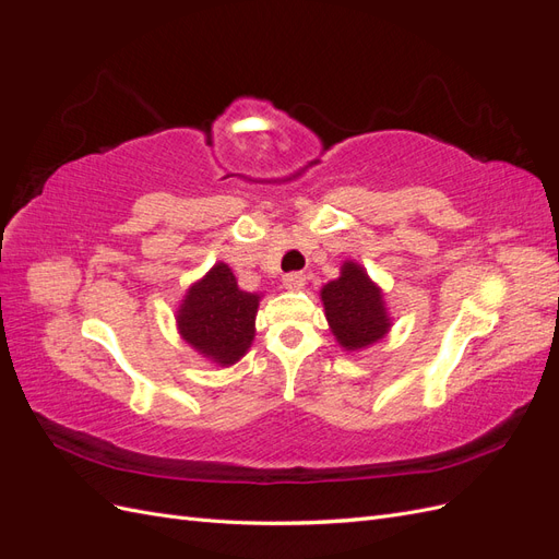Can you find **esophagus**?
<instances>
[{"instance_id":"obj_1","label":"esophagus","mask_w":559,"mask_h":559,"mask_svg":"<svg viewBox=\"0 0 559 559\" xmlns=\"http://www.w3.org/2000/svg\"><path fill=\"white\" fill-rule=\"evenodd\" d=\"M282 282H284V286H286V289H289V292H300L302 286H306L308 277L302 275V273H289V275H284Z\"/></svg>"}]
</instances>
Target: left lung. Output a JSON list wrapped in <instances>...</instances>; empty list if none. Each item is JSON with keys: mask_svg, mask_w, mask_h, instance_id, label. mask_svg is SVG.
<instances>
[{"mask_svg": "<svg viewBox=\"0 0 559 559\" xmlns=\"http://www.w3.org/2000/svg\"><path fill=\"white\" fill-rule=\"evenodd\" d=\"M319 298L335 343L345 352L368 349L392 331L380 284L357 261H343L341 277L321 286Z\"/></svg>", "mask_w": 559, "mask_h": 559, "instance_id": "left-lung-1", "label": "left lung"}]
</instances>
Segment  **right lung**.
Wrapping results in <instances>:
<instances>
[{
	"label": "right lung",
	"instance_id": "1",
	"mask_svg": "<svg viewBox=\"0 0 559 559\" xmlns=\"http://www.w3.org/2000/svg\"><path fill=\"white\" fill-rule=\"evenodd\" d=\"M259 302L261 294L242 292L230 265L218 261L179 300L177 331L202 359L228 368L253 343Z\"/></svg>",
	"mask_w": 559,
	"mask_h": 559
}]
</instances>
